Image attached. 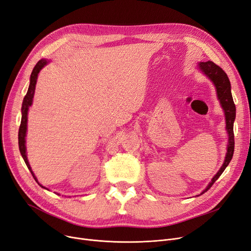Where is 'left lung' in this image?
<instances>
[{
  "instance_id": "8db88e82",
  "label": "left lung",
  "mask_w": 251,
  "mask_h": 251,
  "mask_svg": "<svg viewBox=\"0 0 251 251\" xmlns=\"http://www.w3.org/2000/svg\"><path fill=\"white\" fill-rule=\"evenodd\" d=\"M197 69H199L202 74H204L210 81L213 82L214 86L216 87L217 91V97L220 101L221 107L225 114V120H226V131L228 133V143H227V152L225 160L218 173L213 177L212 181L208 183V185L205 187V189L200 194H203L206 192L210 187H212L213 184L219 179V177L222 175V173L225 171L229 163L231 162L233 153H234V121L236 117V108L235 103L233 101L232 98V92H231V83L227 74L224 72V70L219 67L212 61L207 62H200L197 64ZM197 195V196H200Z\"/></svg>"
}]
</instances>
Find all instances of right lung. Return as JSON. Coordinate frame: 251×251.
<instances>
[{
    "instance_id": "right-lung-1",
    "label": "right lung",
    "mask_w": 251,
    "mask_h": 251,
    "mask_svg": "<svg viewBox=\"0 0 251 251\" xmlns=\"http://www.w3.org/2000/svg\"><path fill=\"white\" fill-rule=\"evenodd\" d=\"M50 63L49 60L47 59H42L39 60L37 62V64L34 66V68L31 72V75H30V82H29V87H28V90H27V94H26V96L24 97L23 99V102H22V108H21V114H22V117H21V124H20V128H19V133H18V143H19V151H20V153L23 157V160L26 164V166H27V168L29 169V171L31 172L34 180L38 183L34 173L32 172L31 170V167L29 165V162H28V159H27V152H26V140H25V137H26V132H27V115H28V110H29V107L32 104V100H33V97H34V91H35V85H36V80H37V77H38V73L41 72V70L45 67V66H47L48 64ZM38 185L49 190L47 187L43 186L41 183H38Z\"/></svg>"
}]
</instances>
